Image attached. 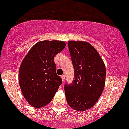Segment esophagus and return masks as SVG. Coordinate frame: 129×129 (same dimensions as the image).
Returning a JSON list of instances; mask_svg holds the SVG:
<instances>
[{
  "label": "esophagus",
  "mask_w": 129,
  "mask_h": 129,
  "mask_svg": "<svg viewBox=\"0 0 129 129\" xmlns=\"http://www.w3.org/2000/svg\"><path fill=\"white\" fill-rule=\"evenodd\" d=\"M61 78H62V81H63H63H65V79H66V78H65V76L64 75L62 76H61Z\"/></svg>",
  "instance_id": "34e87169"
}]
</instances>
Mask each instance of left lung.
<instances>
[{
	"mask_svg": "<svg viewBox=\"0 0 129 129\" xmlns=\"http://www.w3.org/2000/svg\"><path fill=\"white\" fill-rule=\"evenodd\" d=\"M74 78L66 83L65 94L69 106L84 111L95 105L102 95L106 81V67L97 50L90 43L68 41Z\"/></svg>",
	"mask_w": 129,
	"mask_h": 129,
	"instance_id": "8db88e82",
	"label": "left lung"
}]
</instances>
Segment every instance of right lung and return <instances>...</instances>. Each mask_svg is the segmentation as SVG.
Here are the masks:
<instances>
[{
  "label": "right lung",
  "mask_w": 129,
  "mask_h": 129,
  "mask_svg": "<svg viewBox=\"0 0 129 129\" xmlns=\"http://www.w3.org/2000/svg\"><path fill=\"white\" fill-rule=\"evenodd\" d=\"M66 45L61 41L38 42L23 60L19 69V84L25 99L34 108L49 104L62 84V79L56 74L54 58Z\"/></svg>",
  "instance_id": "right-lung-1"
}]
</instances>
